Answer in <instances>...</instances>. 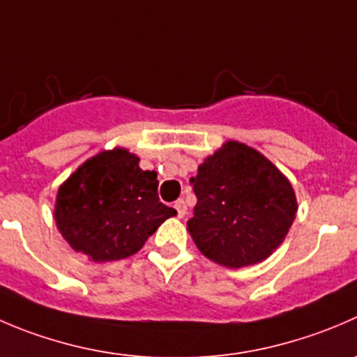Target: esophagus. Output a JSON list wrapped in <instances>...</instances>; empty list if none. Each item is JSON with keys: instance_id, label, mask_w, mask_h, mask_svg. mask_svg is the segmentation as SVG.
I'll return each instance as SVG.
<instances>
[{"instance_id": "34e87169", "label": "esophagus", "mask_w": 357, "mask_h": 357, "mask_svg": "<svg viewBox=\"0 0 357 357\" xmlns=\"http://www.w3.org/2000/svg\"><path fill=\"white\" fill-rule=\"evenodd\" d=\"M174 209L178 211V218L185 216V214H186V204H185V200H183V199L176 200V202H174Z\"/></svg>"}]
</instances>
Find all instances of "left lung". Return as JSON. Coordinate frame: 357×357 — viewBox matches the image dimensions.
I'll return each instance as SVG.
<instances>
[{"label": "left lung", "mask_w": 357, "mask_h": 357, "mask_svg": "<svg viewBox=\"0 0 357 357\" xmlns=\"http://www.w3.org/2000/svg\"><path fill=\"white\" fill-rule=\"evenodd\" d=\"M197 195L186 230L206 258L227 268L266 259L288 235L298 204L289 179L265 155L227 141L192 178Z\"/></svg>", "instance_id": "left-lung-1"}]
</instances>
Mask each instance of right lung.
Returning <instances> with one entry per match:
<instances>
[{
  "label": "right lung",
  "mask_w": 357,
  "mask_h": 357,
  "mask_svg": "<svg viewBox=\"0 0 357 357\" xmlns=\"http://www.w3.org/2000/svg\"><path fill=\"white\" fill-rule=\"evenodd\" d=\"M157 172L143 171L139 157L113 148L83 162L61 186L54 218L76 252L96 263L139 251L176 209L158 200Z\"/></svg>",
  "instance_id": "add662e5"
}]
</instances>
